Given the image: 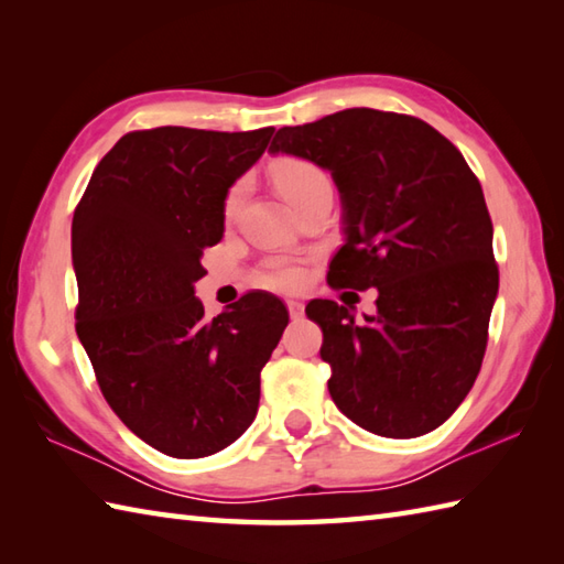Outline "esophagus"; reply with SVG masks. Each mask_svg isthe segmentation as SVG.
Here are the masks:
<instances>
[{"mask_svg":"<svg viewBox=\"0 0 564 564\" xmlns=\"http://www.w3.org/2000/svg\"><path fill=\"white\" fill-rule=\"evenodd\" d=\"M285 305H289V313H291V317H293V319L303 317V313H305V305H303L301 301H289Z\"/></svg>","mask_w":564,"mask_h":564,"instance_id":"esophagus-1","label":"esophagus"}]
</instances>
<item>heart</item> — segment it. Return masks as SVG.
<instances>
[{
	"mask_svg": "<svg viewBox=\"0 0 564 564\" xmlns=\"http://www.w3.org/2000/svg\"><path fill=\"white\" fill-rule=\"evenodd\" d=\"M273 178H275V186L281 191V196L289 200L291 208L307 194V191H313L319 184H327L325 172H322L313 162H305V160H291V162L279 164L273 172ZM237 200H239V186H235L230 194H227V200H225L227 215L235 210ZM301 281H303V269L297 267V263H289V261L275 263V267H271V271L267 273V283L281 291L297 289Z\"/></svg>",
	"mask_w": 564,
	"mask_h": 564,
	"instance_id": "b5f03b06",
	"label": "heart"
}]
</instances>
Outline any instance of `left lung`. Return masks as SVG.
Here are the masks:
<instances>
[{"mask_svg":"<svg viewBox=\"0 0 564 564\" xmlns=\"http://www.w3.org/2000/svg\"><path fill=\"white\" fill-rule=\"evenodd\" d=\"M269 152L315 162L339 188L332 289H378V313L361 322L334 301L305 307L334 404L370 434H429L480 373L499 291L480 182L436 128L376 109L281 128Z\"/></svg>","mask_w":564,"mask_h":564,"instance_id":"obj_1","label":"left lung"}]
</instances>
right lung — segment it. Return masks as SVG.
Listing matches in <instances>:
<instances>
[{
  "mask_svg": "<svg viewBox=\"0 0 564 564\" xmlns=\"http://www.w3.org/2000/svg\"><path fill=\"white\" fill-rule=\"evenodd\" d=\"M271 135L133 130L97 164L72 218L77 337L118 419L172 458H203L245 434L289 325L271 293H247L213 319L194 295L203 249L225 230L227 191Z\"/></svg>",
  "mask_w": 564,
  "mask_h": 564,
  "instance_id": "add662e5",
  "label": "right lung"
}]
</instances>
